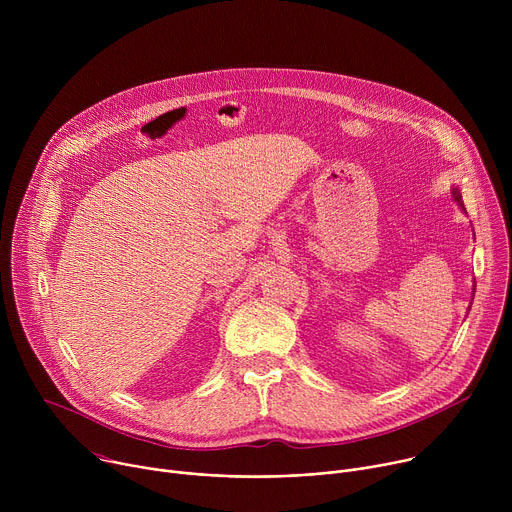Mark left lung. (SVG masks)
Listing matches in <instances>:
<instances>
[{"mask_svg":"<svg viewBox=\"0 0 512 512\" xmlns=\"http://www.w3.org/2000/svg\"><path fill=\"white\" fill-rule=\"evenodd\" d=\"M454 198H456V200H458V204H460V206H464V204H462V196H460V192H458V188H454Z\"/></svg>","mask_w":512,"mask_h":512,"instance_id":"1","label":"left lung"}]
</instances>
